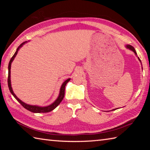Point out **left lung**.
Listing matches in <instances>:
<instances>
[{
  "instance_id": "left-lung-1",
  "label": "left lung",
  "mask_w": 150,
  "mask_h": 150,
  "mask_svg": "<svg viewBox=\"0 0 150 150\" xmlns=\"http://www.w3.org/2000/svg\"><path fill=\"white\" fill-rule=\"evenodd\" d=\"M126 47H127V48H128V49L131 50L132 51H133V52H134V53H135V54H136V55H137L135 49H134V47L132 46V45H126ZM138 59H139V61H140V59H139V57H138ZM115 110V109H114V110Z\"/></svg>"
}]
</instances>
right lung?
Instances as JSON below:
<instances>
[{"label":"right lung","instance_id":"right-lung-1","mask_svg":"<svg viewBox=\"0 0 150 150\" xmlns=\"http://www.w3.org/2000/svg\"><path fill=\"white\" fill-rule=\"evenodd\" d=\"M26 42H23L22 44H20L19 45V47L17 48V50L16 51V52H15V54H14L13 56L12 57V58L10 60V62H9V64H8V88H9V90L11 91V93H12V95L14 96V97L16 98V99L18 101V102L20 103V105H21L22 106H23L24 108H25L26 109H27L28 110H29L30 112H34V113H44V112H50L54 110L55 108L57 107V106L59 105L60 103L62 102V100L63 99V97H64V95H65V85L67 83L69 82L70 79H68L66 81H65V82L63 83L62 87H61L60 88V93H59V95L58 96V98H57V100L55 101V102L52 104V105H50V106H45V107H40V106H32V105H27V104L24 103L22 102V100H20L17 97V96L15 95V94L14 93L13 91H12V88L11 87V63L12 62V61L14 60V57H16V55L18 53V51L20 49V47L22 46V45L24 44Z\"/></svg>","mask_w":150,"mask_h":150}]
</instances>
